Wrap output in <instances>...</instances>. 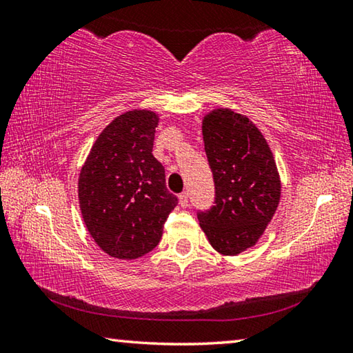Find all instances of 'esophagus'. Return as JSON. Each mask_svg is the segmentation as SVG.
<instances>
[{
  "mask_svg": "<svg viewBox=\"0 0 353 353\" xmlns=\"http://www.w3.org/2000/svg\"><path fill=\"white\" fill-rule=\"evenodd\" d=\"M179 204H181V207H188L190 201H188V193H182L181 196H179Z\"/></svg>",
  "mask_w": 353,
  "mask_h": 353,
  "instance_id": "1",
  "label": "esophagus"
}]
</instances>
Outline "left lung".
<instances>
[{
  "label": "left lung",
  "mask_w": 353,
  "mask_h": 353,
  "mask_svg": "<svg viewBox=\"0 0 353 353\" xmlns=\"http://www.w3.org/2000/svg\"><path fill=\"white\" fill-rule=\"evenodd\" d=\"M214 202L198 212L208 241L223 255L252 248L277 210L280 179L265 137L249 118L216 109L202 121Z\"/></svg>",
  "instance_id": "left-lung-1"
}]
</instances>
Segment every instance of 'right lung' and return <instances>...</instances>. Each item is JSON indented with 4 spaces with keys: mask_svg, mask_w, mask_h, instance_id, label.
<instances>
[{
    "mask_svg": "<svg viewBox=\"0 0 353 353\" xmlns=\"http://www.w3.org/2000/svg\"><path fill=\"white\" fill-rule=\"evenodd\" d=\"M159 117L151 110L119 115L99 134L79 174L83 223L105 254L134 260L157 246L177 198L152 155Z\"/></svg>",
    "mask_w": 353,
    "mask_h": 353,
    "instance_id": "1",
    "label": "right lung"
}]
</instances>
